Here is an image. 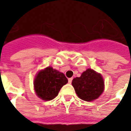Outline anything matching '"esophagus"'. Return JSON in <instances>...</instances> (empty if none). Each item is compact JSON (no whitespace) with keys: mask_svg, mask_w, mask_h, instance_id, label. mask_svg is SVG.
Segmentation results:
<instances>
[{"mask_svg":"<svg viewBox=\"0 0 131 131\" xmlns=\"http://www.w3.org/2000/svg\"><path fill=\"white\" fill-rule=\"evenodd\" d=\"M72 79H73V78H69L68 79V81L69 83H71V82H72Z\"/></svg>","mask_w":131,"mask_h":131,"instance_id":"obj_1","label":"esophagus"}]
</instances>
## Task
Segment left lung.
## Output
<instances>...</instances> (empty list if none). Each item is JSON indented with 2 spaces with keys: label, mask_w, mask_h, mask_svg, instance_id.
<instances>
[{
  "label": "left lung",
  "mask_w": 131,
  "mask_h": 131,
  "mask_svg": "<svg viewBox=\"0 0 131 131\" xmlns=\"http://www.w3.org/2000/svg\"><path fill=\"white\" fill-rule=\"evenodd\" d=\"M72 85L78 97L87 102L99 97L104 91V81L102 76L91 69L83 72L80 77L74 78Z\"/></svg>",
  "instance_id": "8db88e82"
}]
</instances>
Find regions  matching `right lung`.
<instances>
[{"mask_svg":"<svg viewBox=\"0 0 131 131\" xmlns=\"http://www.w3.org/2000/svg\"><path fill=\"white\" fill-rule=\"evenodd\" d=\"M68 80L64 74L52 67L38 72L34 81V88L36 95L43 100H51L58 95L63 85Z\"/></svg>","mask_w":131,"mask_h":131,"instance_id":"1","label":"right lung"}]
</instances>
